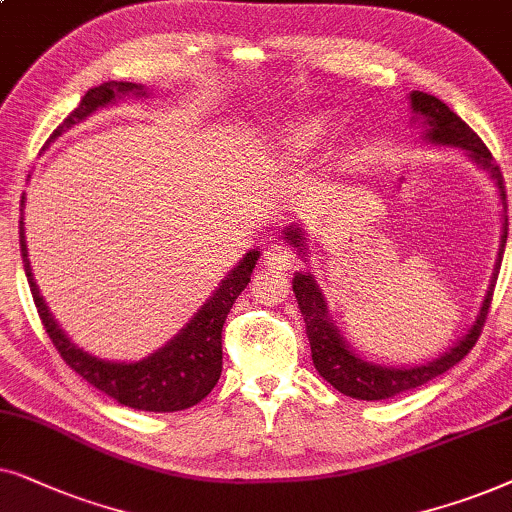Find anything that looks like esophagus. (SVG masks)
I'll use <instances>...</instances> for the list:
<instances>
[{"mask_svg": "<svg viewBox=\"0 0 512 512\" xmlns=\"http://www.w3.org/2000/svg\"><path fill=\"white\" fill-rule=\"evenodd\" d=\"M264 264H267L269 269H276V271H288L292 264H295V257H292V252L288 248H283V245H269V250L264 252Z\"/></svg>", "mask_w": 512, "mask_h": 512, "instance_id": "obj_1", "label": "esophagus"}]
</instances>
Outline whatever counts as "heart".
<instances>
[{
	"label": "heart",
	"mask_w": 512,
	"mask_h": 512,
	"mask_svg": "<svg viewBox=\"0 0 512 512\" xmlns=\"http://www.w3.org/2000/svg\"><path fill=\"white\" fill-rule=\"evenodd\" d=\"M320 135H323V124H318V121H302V124L290 126L278 138V145H281L283 154L290 156V159H304V156H309L318 147Z\"/></svg>",
	"instance_id": "obj_1"
}]
</instances>
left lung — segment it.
Wrapping results in <instances>:
<instances>
[{"instance_id": "8db88e82", "label": "left lung", "mask_w": 512, "mask_h": 512, "mask_svg": "<svg viewBox=\"0 0 512 512\" xmlns=\"http://www.w3.org/2000/svg\"><path fill=\"white\" fill-rule=\"evenodd\" d=\"M410 109H412V124H417L424 135L421 140L435 147H456L473 161V166L492 177L496 192H499L501 201V243H499V255H496L492 281H489L487 295L482 299L478 316H475L473 325L468 327V332L463 337L456 339L454 346L442 353V356L428 360V363L412 365V367H393V365H379L372 363L363 356H358L346 342L335 320L330 316V306L325 302V295L320 292L316 278L309 271H297L292 278V292H295L297 306L304 316L306 325V337L311 344V360L316 365L320 377L327 384H332L339 393L349 395L356 400H386L393 395H400L412 388L424 386L426 381H431L447 370H452L456 363H461L468 356V351L473 349L478 342L482 327H485L489 304H492V292L496 276L501 269V257L506 250V238H508V203H506V189H503V177L501 170L496 166L492 154L485 147L478 135L473 133L466 121L449 109L445 102L428 95L424 91H412L410 93ZM283 238L292 248L297 250L299 257L309 260V238L302 224H290L283 229Z\"/></svg>"}]
</instances>
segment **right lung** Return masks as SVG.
<instances>
[{"label":"right lung","mask_w":512,"mask_h":512,"mask_svg":"<svg viewBox=\"0 0 512 512\" xmlns=\"http://www.w3.org/2000/svg\"><path fill=\"white\" fill-rule=\"evenodd\" d=\"M126 98H149L147 88L133 81H105V84L88 88L81 98L79 107L60 124L46 145L70 131L81 121L91 117L98 109L117 105ZM25 194L20 199V255H23V267L27 283H30L34 304H37L39 318L49 332L53 346H56L60 358L86 379L88 384L98 388L109 398L117 400L119 405L133 407L142 412H180L187 407L201 403L206 395L213 391L217 379L222 374V325L227 313L234 306L236 297L250 283V274L260 260V250L252 248L243 255V260L222 278L213 295L206 304L194 313L192 320L170 337L161 349L149 353L142 360H105L79 349L70 337L65 335L63 327L53 318L46 306L42 292L34 281L30 260H27L25 243Z\"/></svg>","instance_id":"right-lung-1"}]
</instances>
